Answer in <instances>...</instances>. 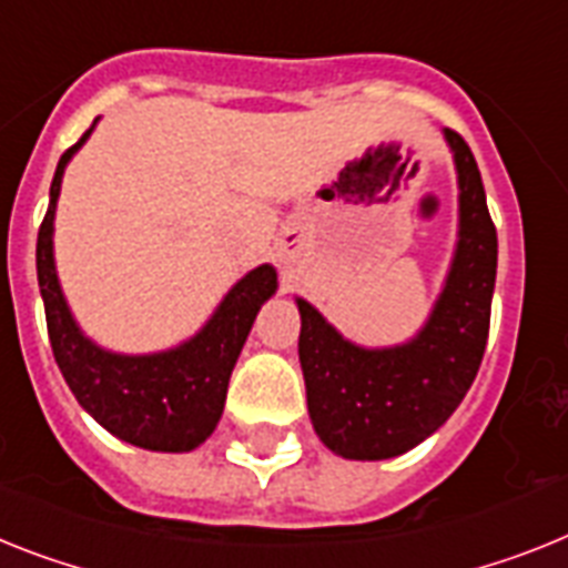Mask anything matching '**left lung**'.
Masks as SVG:
<instances>
[{"label":"left lung","instance_id":"obj_1","mask_svg":"<svg viewBox=\"0 0 568 568\" xmlns=\"http://www.w3.org/2000/svg\"><path fill=\"white\" fill-rule=\"evenodd\" d=\"M459 173V242L430 317L413 341L364 349L297 297L300 366L308 416L343 459H393L454 416L483 364L497 283V227L479 166L459 132L445 130Z\"/></svg>","mask_w":568,"mask_h":568}]
</instances>
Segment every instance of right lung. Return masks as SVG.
I'll return each instance as SVG.
<instances>
[{"label":"right lung","mask_w":568,"mask_h":568,"mask_svg":"<svg viewBox=\"0 0 568 568\" xmlns=\"http://www.w3.org/2000/svg\"><path fill=\"white\" fill-rule=\"evenodd\" d=\"M92 130L63 152L51 181V202L37 236V280L54 361L65 384L112 436L146 450L184 454L216 430L225 409L227 381L260 306L276 292L271 265L247 271L219 303L213 317L175 349L118 355L100 349L80 332L54 268V211L65 164Z\"/></svg>","instance_id":"add662e5"}]
</instances>
